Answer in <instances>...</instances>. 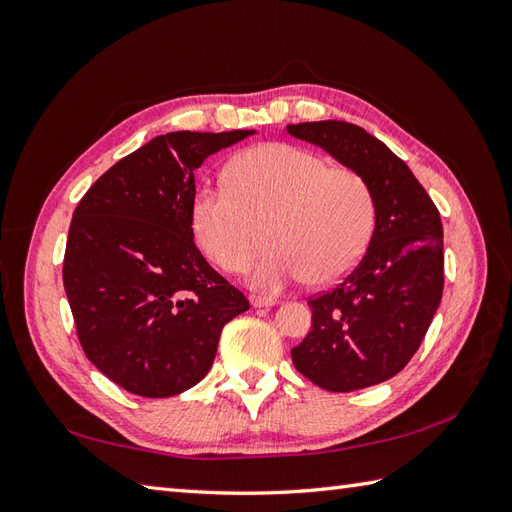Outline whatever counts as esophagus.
Masks as SVG:
<instances>
[{
	"instance_id": "34e87169",
	"label": "esophagus",
	"mask_w": 512,
	"mask_h": 512,
	"mask_svg": "<svg viewBox=\"0 0 512 512\" xmlns=\"http://www.w3.org/2000/svg\"><path fill=\"white\" fill-rule=\"evenodd\" d=\"M250 306L253 308H273L277 306V299L275 297H250Z\"/></svg>"
}]
</instances>
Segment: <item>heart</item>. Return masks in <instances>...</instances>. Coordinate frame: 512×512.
<instances>
[{"instance_id":"1","label":"heart","mask_w":512,"mask_h":512,"mask_svg":"<svg viewBox=\"0 0 512 512\" xmlns=\"http://www.w3.org/2000/svg\"><path fill=\"white\" fill-rule=\"evenodd\" d=\"M374 222V193L361 173L286 143L242 151L226 167V187L204 182L191 200L195 237L228 273L244 270L268 237L248 277L266 292L339 281L361 262Z\"/></svg>"}]
</instances>
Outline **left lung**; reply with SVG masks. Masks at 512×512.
I'll list each match as a JSON object with an SVG mask.
<instances>
[{
    "instance_id": "obj_1",
    "label": "left lung",
    "mask_w": 512,
    "mask_h": 512,
    "mask_svg": "<svg viewBox=\"0 0 512 512\" xmlns=\"http://www.w3.org/2000/svg\"><path fill=\"white\" fill-rule=\"evenodd\" d=\"M286 129L361 173L376 204L367 253L339 286L308 301L312 330L292 363L328 391L378 385L418 352L442 301L440 213L405 162L363 127L319 121Z\"/></svg>"
}]
</instances>
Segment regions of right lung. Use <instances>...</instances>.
I'll use <instances>...</instances> for the list:
<instances>
[{"label": "right lung", "instance_id": "right-lung-1", "mask_svg": "<svg viewBox=\"0 0 512 512\" xmlns=\"http://www.w3.org/2000/svg\"><path fill=\"white\" fill-rule=\"evenodd\" d=\"M255 129L171 132L118 160L74 209L63 286L76 334L101 374L169 398L209 374L246 297L193 244L195 169Z\"/></svg>", "mask_w": 512, "mask_h": 512}]
</instances>
